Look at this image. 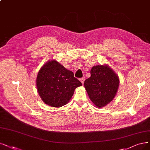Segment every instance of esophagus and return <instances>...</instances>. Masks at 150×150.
I'll return each instance as SVG.
<instances>
[{
	"label": "esophagus",
	"instance_id": "obj_1",
	"mask_svg": "<svg viewBox=\"0 0 150 150\" xmlns=\"http://www.w3.org/2000/svg\"><path fill=\"white\" fill-rule=\"evenodd\" d=\"M80 81L82 83V84L83 85V83H84V81H85V79H84V78H81V79H80Z\"/></svg>",
	"mask_w": 150,
	"mask_h": 150
}]
</instances>
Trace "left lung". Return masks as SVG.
<instances>
[{"label":"left lung","instance_id":"obj_1","mask_svg":"<svg viewBox=\"0 0 150 150\" xmlns=\"http://www.w3.org/2000/svg\"><path fill=\"white\" fill-rule=\"evenodd\" d=\"M119 85L118 76L107 65L94 66L91 76L84 82L88 96L98 108L105 106L112 100Z\"/></svg>","mask_w":150,"mask_h":150}]
</instances>
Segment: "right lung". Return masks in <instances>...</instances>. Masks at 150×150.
Returning <instances> with one entry per match:
<instances>
[{"label":"right lung","mask_w":150,"mask_h":150,"mask_svg":"<svg viewBox=\"0 0 150 150\" xmlns=\"http://www.w3.org/2000/svg\"><path fill=\"white\" fill-rule=\"evenodd\" d=\"M82 85L71 71L55 60L49 61L39 71L36 86L42 100L50 106L60 108L67 103L75 88Z\"/></svg>","instance_id":"1"}]
</instances>
